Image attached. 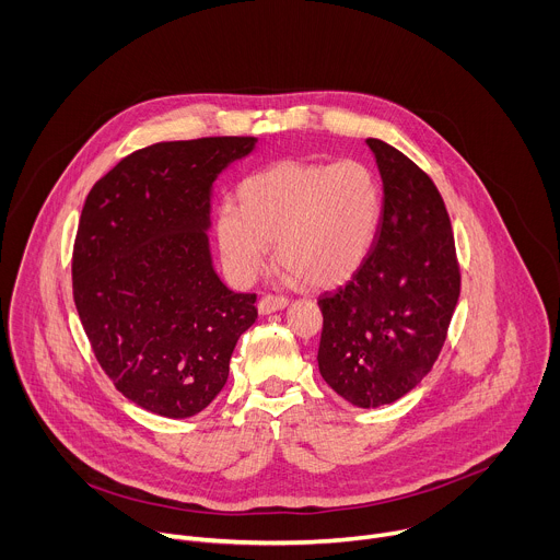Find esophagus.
<instances>
[{"label":"esophagus","instance_id":"obj_1","mask_svg":"<svg viewBox=\"0 0 560 560\" xmlns=\"http://www.w3.org/2000/svg\"><path fill=\"white\" fill-rule=\"evenodd\" d=\"M288 305V299L281 296V294H266L261 301H259V312L261 314H270V312H277V310H283Z\"/></svg>","mask_w":560,"mask_h":560}]
</instances>
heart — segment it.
Segmentation results:
<instances>
[{
    "mask_svg": "<svg viewBox=\"0 0 560 560\" xmlns=\"http://www.w3.org/2000/svg\"><path fill=\"white\" fill-rule=\"evenodd\" d=\"M242 206L223 203L217 238L234 281H253L277 259L312 288L346 283L365 261L381 219V186L361 162H277L238 188Z\"/></svg>",
    "mask_w": 560,
    "mask_h": 560,
    "instance_id": "heart-1",
    "label": "heart"
}]
</instances>
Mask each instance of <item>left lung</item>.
I'll return each mask as SVG.
<instances>
[{"instance_id": "8db88e82", "label": "left lung", "mask_w": 560, "mask_h": 560, "mask_svg": "<svg viewBox=\"0 0 560 560\" xmlns=\"http://www.w3.org/2000/svg\"><path fill=\"white\" fill-rule=\"evenodd\" d=\"M383 179L372 250L318 296V370L359 408L394 404L432 370L460 294L454 232L434 182L401 150L368 139Z\"/></svg>"}]
</instances>
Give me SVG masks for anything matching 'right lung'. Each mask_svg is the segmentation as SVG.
I'll list each match as a JSON object with an SVG mask.
<instances>
[{
  "label": "right lung",
  "instance_id": "right-lung-1",
  "mask_svg": "<svg viewBox=\"0 0 560 560\" xmlns=\"http://www.w3.org/2000/svg\"><path fill=\"white\" fill-rule=\"evenodd\" d=\"M255 137H201L135 150L89 192L72 248V296L91 348L139 408L186 419L228 381L257 294L232 292L208 248L217 175Z\"/></svg>",
  "mask_w": 560,
  "mask_h": 560
}]
</instances>
